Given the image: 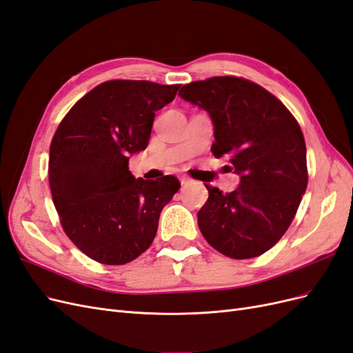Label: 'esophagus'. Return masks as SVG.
I'll use <instances>...</instances> for the list:
<instances>
[{
	"instance_id": "1",
	"label": "esophagus",
	"mask_w": 353,
	"mask_h": 353,
	"mask_svg": "<svg viewBox=\"0 0 353 353\" xmlns=\"http://www.w3.org/2000/svg\"><path fill=\"white\" fill-rule=\"evenodd\" d=\"M179 181H181V185H187L191 179H190V178H187V176H181V178H179Z\"/></svg>"
}]
</instances>
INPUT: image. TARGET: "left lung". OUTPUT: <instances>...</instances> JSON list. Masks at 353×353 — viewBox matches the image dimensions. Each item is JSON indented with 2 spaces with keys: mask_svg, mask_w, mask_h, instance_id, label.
I'll return each instance as SVG.
<instances>
[{
  "mask_svg": "<svg viewBox=\"0 0 353 353\" xmlns=\"http://www.w3.org/2000/svg\"><path fill=\"white\" fill-rule=\"evenodd\" d=\"M178 95L209 113L212 153L228 157V170L240 176L227 194L206 185L209 199L197 213L203 237L228 258H256L284 236L306 191L301 126L271 92L241 78L191 82Z\"/></svg>",
  "mask_w": 353,
  "mask_h": 353,
  "instance_id": "obj_1",
  "label": "left lung"
}]
</instances>
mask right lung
<instances>
[{
	"instance_id": "obj_1",
	"label": "right lung",
	"mask_w": 353,
	"mask_h": 353,
	"mask_svg": "<svg viewBox=\"0 0 353 353\" xmlns=\"http://www.w3.org/2000/svg\"><path fill=\"white\" fill-rule=\"evenodd\" d=\"M181 85L109 81L91 90L59 125L48 178L61 227L79 250L104 265H125L153 243L162 209L179 190L166 175L135 178L130 156L145 150L154 112Z\"/></svg>"
}]
</instances>
